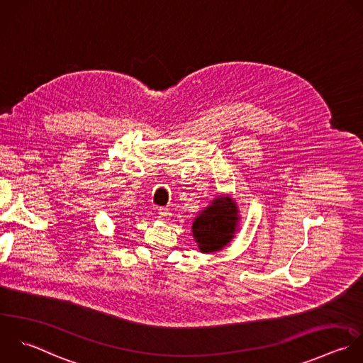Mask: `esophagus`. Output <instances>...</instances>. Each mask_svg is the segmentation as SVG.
<instances>
[{
  "instance_id": "1",
  "label": "esophagus",
  "mask_w": 363,
  "mask_h": 363,
  "mask_svg": "<svg viewBox=\"0 0 363 363\" xmlns=\"http://www.w3.org/2000/svg\"><path fill=\"white\" fill-rule=\"evenodd\" d=\"M169 209L168 208H164V206H161V208H158V218L160 219H162V220H165V219H168L169 218Z\"/></svg>"
}]
</instances>
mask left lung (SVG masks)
<instances>
[{
	"mask_svg": "<svg viewBox=\"0 0 363 363\" xmlns=\"http://www.w3.org/2000/svg\"><path fill=\"white\" fill-rule=\"evenodd\" d=\"M238 219V208L232 198L215 199L192 225V233L201 252L211 253L226 246L233 238Z\"/></svg>",
	"mask_w": 363,
	"mask_h": 363,
	"instance_id": "obj_1",
	"label": "left lung"
}]
</instances>
